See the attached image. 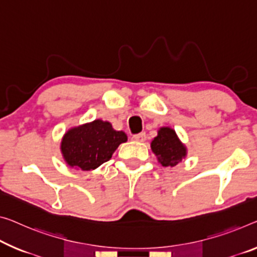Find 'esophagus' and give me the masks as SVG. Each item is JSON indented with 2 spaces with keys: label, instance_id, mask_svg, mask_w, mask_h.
I'll return each mask as SVG.
<instances>
[{
  "label": "esophagus",
  "instance_id": "1",
  "mask_svg": "<svg viewBox=\"0 0 257 257\" xmlns=\"http://www.w3.org/2000/svg\"><path fill=\"white\" fill-rule=\"evenodd\" d=\"M132 139L137 142H144L146 140V133H140L137 136H133Z\"/></svg>",
  "mask_w": 257,
  "mask_h": 257
}]
</instances>
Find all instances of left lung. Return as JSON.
I'll use <instances>...</instances> for the list:
<instances>
[{
    "label": "left lung",
    "instance_id": "obj_1",
    "mask_svg": "<svg viewBox=\"0 0 257 257\" xmlns=\"http://www.w3.org/2000/svg\"><path fill=\"white\" fill-rule=\"evenodd\" d=\"M152 152L163 167H176L187 155V148L177 136L176 131L169 126L160 127L157 136L151 144Z\"/></svg>",
    "mask_w": 257,
    "mask_h": 257
}]
</instances>
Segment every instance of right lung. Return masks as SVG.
Instances as JSON below:
<instances>
[{"instance_id": "1", "label": "right lung", "mask_w": 257, "mask_h": 257, "mask_svg": "<svg viewBox=\"0 0 257 257\" xmlns=\"http://www.w3.org/2000/svg\"><path fill=\"white\" fill-rule=\"evenodd\" d=\"M127 141L123 131L111 123L95 119L68 130L61 141V153L71 168L92 171L111 159L118 146Z\"/></svg>"}]
</instances>
